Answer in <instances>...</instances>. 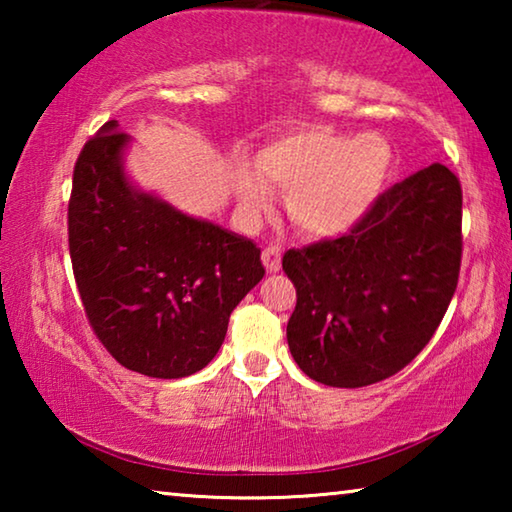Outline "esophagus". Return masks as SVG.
<instances>
[{"instance_id":"obj_1","label":"esophagus","mask_w":512,"mask_h":512,"mask_svg":"<svg viewBox=\"0 0 512 512\" xmlns=\"http://www.w3.org/2000/svg\"><path fill=\"white\" fill-rule=\"evenodd\" d=\"M262 262H264L268 273H277V271H280V266H282V253H280V248H277V246H266V248L262 250Z\"/></svg>"}]
</instances>
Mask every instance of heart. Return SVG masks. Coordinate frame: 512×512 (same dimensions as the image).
Wrapping results in <instances>:
<instances>
[{
    "label": "heart",
    "mask_w": 512,
    "mask_h": 512,
    "mask_svg": "<svg viewBox=\"0 0 512 512\" xmlns=\"http://www.w3.org/2000/svg\"><path fill=\"white\" fill-rule=\"evenodd\" d=\"M395 155L375 133L298 126L259 153L257 171L241 169L237 192L248 210L271 203L268 183L287 192L289 219L316 239L341 237L366 219L391 180Z\"/></svg>",
    "instance_id": "obj_1"
}]
</instances>
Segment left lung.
<instances>
[{
  "mask_svg": "<svg viewBox=\"0 0 512 512\" xmlns=\"http://www.w3.org/2000/svg\"><path fill=\"white\" fill-rule=\"evenodd\" d=\"M461 183L443 164L386 189L350 235L291 248L293 359L325 386L361 388L400 372L431 341L461 271Z\"/></svg>",
  "mask_w": 512,
  "mask_h": 512,
  "instance_id": "obj_1",
  "label": "left lung"
}]
</instances>
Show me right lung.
<instances>
[{"label": "right lung", "mask_w": 512, "mask_h": 512, "mask_svg": "<svg viewBox=\"0 0 512 512\" xmlns=\"http://www.w3.org/2000/svg\"><path fill=\"white\" fill-rule=\"evenodd\" d=\"M115 119L83 146L69 196V255L90 325L112 357L178 379L219 352L228 320L264 277L259 248L142 192Z\"/></svg>", "instance_id": "obj_1"}]
</instances>
